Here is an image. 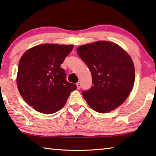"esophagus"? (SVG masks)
Masks as SVG:
<instances>
[{
	"label": "esophagus",
	"instance_id": "esophagus-1",
	"mask_svg": "<svg viewBox=\"0 0 156 156\" xmlns=\"http://www.w3.org/2000/svg\"><path fill=\"white\" fill-rule=\"evenodd\" d=\"M81 86V84L80 82H77L76 83V87H77V89H80Z\"/></svg>",
	"mask_w": 156,
	"mask_h": 156
}]
</instances>
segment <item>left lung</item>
Returning <instances> with one entry per match:
<instances>
[{
	"label": "left lung",
	"mask_w": 156,
	"mask_h": 156,
	"mask_svg": "<svg viewBox=\"0 0 156 156\" xmlns=\"http://www.w3.org/2000/svg\"><path fill=\"white\" fill-rule=\"evenodd\" d=\"M76 51L93 78V86L82 92L88 105L104 113L123 104L135 81L134 65L128 53L115 43L104 41L81 45Z\"/></svg>",
	"instance_id": "1"
}]
</instances>
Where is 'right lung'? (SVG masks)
<instances>
[{"instance_id":"right-lung-1","label":"right lung","mask_w":156,"mask_h":156,"mask_svg":"<svg viewBox=\"0 0 156 156\" xmlns=\"http://www.w3.org/2000/svg\"><path fill=\"white\" fill-rule=\"evenodd\" d=\"M73 45L41 44L30 48L20 58L17 74V87L29 106L44 114L62 108L75 83L66 80L61 63L72 51Z\"/></svg>"}]
</instances>
